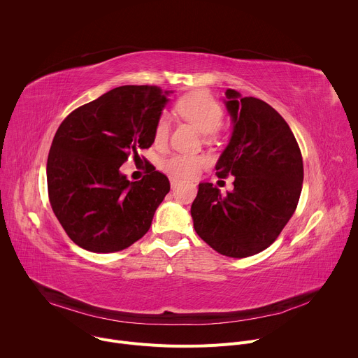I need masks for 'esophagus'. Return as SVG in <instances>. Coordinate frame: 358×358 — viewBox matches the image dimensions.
<instances>
[{
  "label": "esophagus",
  "instance_id": "esophagus-1",
  "mask_svg": "<svg viewBox=\"0 0 358 358\" xmlns=\"http://www.w3.org/2000/svg\"><path fill=\"white\" fill-rule=\"evenodd\" d=\"M170 184H171V188H176L178 184H180V180L178 178H170Z\"/></svg>",
  "mask_w": 358,
  "mask_h": 358
}]
</instances>
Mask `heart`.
Segmentation results:
<instances>
[{"mask_svg":"<svg viewBox=\"0 0 358 358\" xmlns=\"http://www.w3.org/2000/svg\"><path fill=\"white\" fill-rule=\"evenodd\" d=\"M177 112L194 124L202 134L215 133L224 122V110L218 101L206 92H192L181 97ZM169 134V119L162 116L156 124L155 140L163 143ZM207 166V159L201 156L171 155L163 160L162 169L174 178H192Z\"/></svg>","mask_w":358,"mask_h":358,"instance_id":"obj_1","label":"heart"}]
</instances>
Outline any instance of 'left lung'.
<instances>
[{"instance_id": "obj_1", "label": "left lung", "mask_w": 358, "mask_h": 358, "mask_svg": "<svg viewBox=\"0 0 358 358\" xmlns=\"http://www.w3.org/2000/svg\"><path fill=\"white\" fill-rule=\"evenodd\" d=\"M229 143L215 166L235 177L222 195L201 182L191 206L194 229L218 253L246 258L271 246L292 218L301 192L303 160L285 119L266 101L227 89Z\"/></svg>"}]
</instances>
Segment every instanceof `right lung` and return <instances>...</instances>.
I'll return each instance as SVG.
<instances>
[{"instance_id": "add662e5", "label": "right lung", "mask_w": 358, "mask_h": 358, "mask_svg": "<svg viewBox=\"0 0 358 358\" xmlns=\"http://www.w3.org/2000/svg\"><path fill=\"white\" fill-rule=\"evenodd\" d=\"M173 90L120 86L73 110L59 126L46 163L50 207L80 248L110 253L129 248L151 227L170 191L150 167L140 181L120 173L130 152L155 143Z\"/></svg>"}]
</instances>
